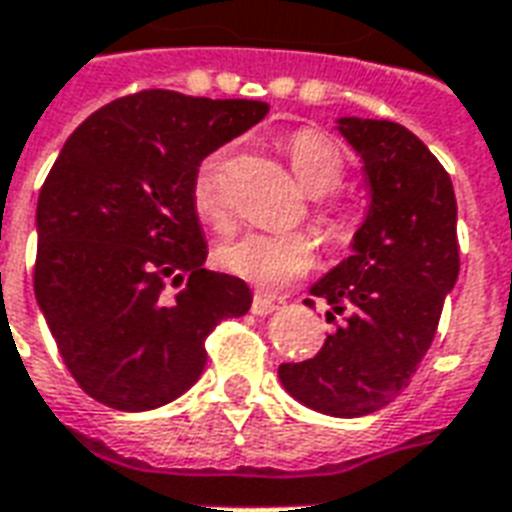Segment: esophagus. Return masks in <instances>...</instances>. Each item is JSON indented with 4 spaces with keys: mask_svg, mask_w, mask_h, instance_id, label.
Returning <instances> with one entry per match:
<instances>
[{
    "mask_svg": "<svg viewBox=\"0 0 512 512\" xmlns=\"http://www.w3.org/2000/svg\"><path fill=\"white\" fill-rule=\"evenodd\" d=\"M276 304H279V298H274V295L255 293V298H252V314H271Z\"/></svg>",
    "mask_w": 512,
    "mask_h": 512,
    "instance_id": "1",
    "label": "esophagus"
}]
</instances>
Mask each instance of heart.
Returning <instances> with one entry per match:
<instances>
[{
  "label": "heart",
  "instance_id": "obj_1",
  "mask_svg": "<svg viewBox=\"0 0 512 512\" xmlns=\"http://www.w3.org/2000/svg\"><path fill=\"white\" fill-rule=\"evenodd\" d=\"M285 154L298 184L323 198L331 195L344 179V162L328 135L317 130H298L285 140ZM227 149L211 151L192 176V208L206 227L225 233L233 225V208L225 187ZM320 225L331 241H344L352 233L350 214L342 208H323ZM317 255V241L304 230L263 233L249 230L227 238L217 246V266L257 287H282L306 274Z\"/></svg>",
  "mask_w": 512,
  "mask_h": 512
}]
</instances>
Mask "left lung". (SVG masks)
<instances>
[{"label":"left lung","instance_id":"1","mask_svg":"<svg viewBox=\"0 0 512 512\" xmlns=\"http://www.w3.org/2000/svg\"><path fill=\"white\" fill-rule=\"evenodd\" d=\"M369 181V211L352 255L317 279L344 323L314 358L282 363L285 391L309 410L361 418L399 396L434 342L458 279L456 192L426 143L396 121L336 119ZM312 306V301H309Z\"/></svg>","mask_w":512,"mask_h":512}]
</instances>
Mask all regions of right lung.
I'll list each match as a JSON object with an SVG mask.
<instances>
[{"mask_svg":"<svg viewBox=\"0 0 512 512\" xmlns=\"http://www.w3.org/2000/svg\"><path fill=\"white\" fill-rule=\"evenodd\" d=\"M266 113L257 100L146 89L62 146L37 200L34 295L92 399L124 412L179 399L203 374L214 325L249 312L244 279L203 268L192 176ZM168 278L176 299L164 298Z\"/></svg>","mask_w":512,"mask_h":512,"instance_id":"add662e5","label":"right lung"}]
</instances>
